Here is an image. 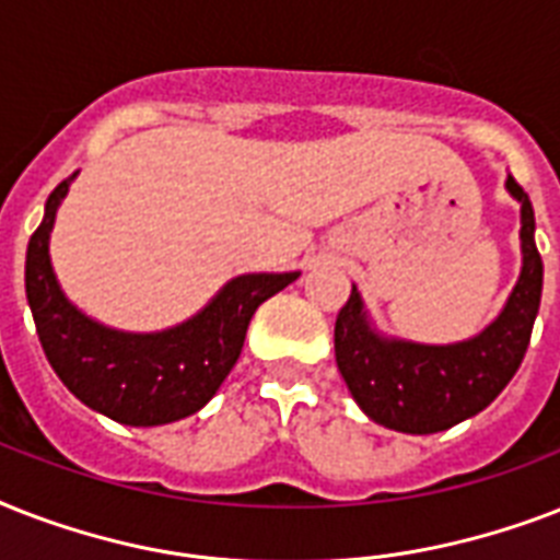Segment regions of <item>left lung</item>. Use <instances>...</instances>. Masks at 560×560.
<instances>
[{"label": "left lung", "mask_w": 560, "mask_h": 560, "mask_svg": "<svg viewBox=\"0 0 560 560\" xmlns=\"http://www.w3.org/2000/svg\"><path fill=\"white\" fill-rule=\"evenodd\" d=\"M505 188L521 202V279L500 316L477 337L451 346L383 337L351 284L349 302L334 325V351L351 398L374 424L412 435L447 430L482 412L521 369L540 307L544 261L535 246L529 194L512 174Z\"/></svg>", "instance_id": "left-lung-1"}]
</instances>
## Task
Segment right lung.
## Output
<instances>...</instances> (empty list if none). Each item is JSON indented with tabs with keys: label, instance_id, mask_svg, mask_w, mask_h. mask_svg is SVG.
I'll return each mask as SVG.
<instances>
[{
	"label": "right lung",
	"instance_id": "right-lung-1",
	"mask_svg": "<svg viewBox=\"0 0 560 560\" xmlns=\"http://www.w3.org/2000/svg\"><path fill=\"white\" fill-rule=\"evenodd\" d=\"M74 174L48 194L46 214L25 253V296L48 363L86 407L127 427L171 424L206 407L241 358L261 302L299 272H246L183 325L156 334L116 331L66 299L51 270L48 235Z\"/></svg>",
	"mask_w": 560,
	"mask_h": 560
}]
</instances>
